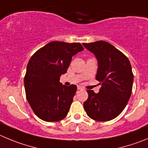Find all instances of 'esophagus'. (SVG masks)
Segmentation results:
<instances>
[{
    "label": "esophagus",
    "mask_w": 148,
    "mask_h": 148,
    "mask_svg": "<svg viewBox=\"0 0 148 148\" xmlns=\"http://www.w3.org/2000/svg\"><path fill=\"white\" fill-rule=\"evenodd\" d=\"M77 89H78V90H83V88H82L81 86H77Z\"/></svg>",
    "instance_id": "1"
}]
</instances>
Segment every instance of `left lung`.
<instances>
[{"instance_id":"1","label":"left lung","mask_w":148,"mask_h":148,"mask_svg":"<svg viewBox=\"0 0 148 148\" xmlns=\"http://www.w3.org/2000/svg\"><path fill=\"white\" fill-rule=\"evenodd\" d=\"M82 45L96 58V79L101 85L98 93L88 90L84 109L95 121H111L122 112L132 95L134 75L131 63L125 55L108 42Z\"/></svg>"}]
</instances>
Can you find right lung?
I'll return each mask as SVG.
<instances>
[{"label": "right lung", "mask_w": 148, "mask_h": 148, "mask_svg": "<svg viewBox=\"0 0 148 148\" xmlns=\"http://www.w3.org/2000/svg\"><path fill=\"white\" fill-rule=\"evenodd\" d=\"M84 49L79 43L52 41L30 58L24 79L27 100L40 119L57 122L69 111L77 86L60 83L74 55Z\"/></svg>", "instance_id": "1"}]
</instances>
